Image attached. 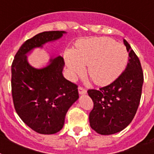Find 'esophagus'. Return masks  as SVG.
Wrapping results in <instances>:
<instances>
[{"instance_id": "esophagus-1", "label": "esophagus", "mask_w": 154, "mask_h": 154, "mask_svg": "<svg viewBox=\"0 0 154 154\" xmlns=\"http://www.w3.org/2000/svg\"><path fill=\"white\" fill-rule=\"evenodd\" d=\"M78 92H79L80 94H85L86 92H87V90L85 88H83L82 86H79L78 87Z\"/></svg>"}]
</instances>
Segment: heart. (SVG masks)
Instances as JSON below:
<instances>
[{"label": "heart", "mask_w": 154, "mask_h": 154, "mask_svg": "<svg viewBox=\"0 0 154 154\" xmlns=\"http://www.w3.org/2000/svg\"><path fill=\"white\" fill-rule=\"evenodd\" d=\"M127 60L126 47L105 37L78 41L66 57L72 76L81 73L83 66H87L86 73L98 85H107L117 79L124 70Z\"/></svg>", "instance_id": "heart-1"}]
</instances>
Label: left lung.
Instances as JSON below:
<instances>
[{
  "mask_svg": "<svg viewBox=\"0 0 154 154\" xmlns=\"http://www.w3.org/2000/svg\"><path fill=\"white\" fill-rule=\"evenodd\" d=\"M129 62L120 76L99 90L88 89L93 101L89 113L90 126L103 135L118 133L133 120L139 105L144 77L141 62L127 41Z\"/></svg>",
  "mask_w": 154,
  "mask_h": 154,
  "instance_id": "1",
  "label": "left lung"
}]
</instances>
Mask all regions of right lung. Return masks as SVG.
I'll list each match as a JSON object with an SVG mask.
<instances>
[{"mask_svg": "<svg viewBox=\"0 0 154 154\" xmlns=\"http://www.w3.org/2000/svg\"><path fill=\"white\" fill-rule=\"evenodd\" d=\"M64 32L36 35L23 43L12 64V95L15 110L25 124L38 134H52L63 127L66 112L79 95L76 84L62 75L61 56L51 60L46 68L36 69L25 55L35 47L62 37Z\"/></svg>", "mask_w": 154, "mask_h": 154, "instance_id": "right-lung-1", "label": "right lung"}]
</instances>
